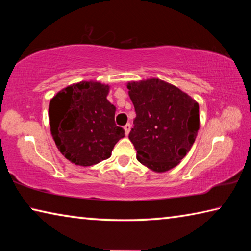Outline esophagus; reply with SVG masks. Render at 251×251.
Listing matches in <instances>:
<instances>
[{"mask_svg":"<svg viewBox=\"0 0 251 251\" xmlns=\"http://www.w3.org/2000/svg\"><path fill=\"white\" fill-rule=\"evenodd\" d=\"M130 128H131V125H130V124H126V125L124 126V130H125V135H126V136L129 134Z\"/></svg>","mask_w":251,"mask_h":251,"instance_id":"34e87169","label":"esophagus"}]
</instances>
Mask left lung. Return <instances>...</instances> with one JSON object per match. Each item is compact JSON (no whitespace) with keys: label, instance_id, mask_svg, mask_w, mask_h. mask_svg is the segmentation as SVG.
I'll use <instances>...</instances> for the list:
<instances>
[{"label":"left lung","instance_id":"obj_1","mask_svg":"<svg viewBox=\"0 0 251 251\" xmlns=\"http://www.w3.org/2000/svg\"><path fill=\"white\" fill-rule=\"evenodd\" d=\"M136 117L128 138L137 159L155 173L176 167L199 129V105L175 85L158 78L128 82Z\"/></svg>","mask_w":251,"mask_h":251}]
</instances>
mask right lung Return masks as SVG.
<instances>
[{"instance_id":"add662e5","label":"right lung","mask_w":251,"mask_h":251,"mask_svg":"<svg viewBox=\"0 0 251 251\" xmlns=\"http://www.w3.org/2000/svg\"><path fill=\"white\" fill-rule=\"evenodd\" d=\"M110 86L96 80L69 85L49 105L50 134L71 163L87 167L107 159L125 136L115 124L116 107L107 100Z\"/></svg>"}]
</instances>
